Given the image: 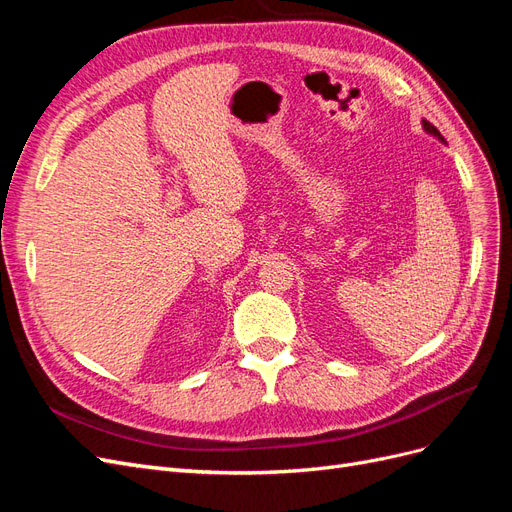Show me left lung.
I'll list each match as a JSON object with an SVG mask.
<instances>
[{"instance_id":"8db88e82","label":"left lung","mask_w":512,"mask_h":512,"mask_svg":"<svg viewBox=\"0 0 512 512\" xmlns=\"http://www.w3.org/2000/svg\"><path fill=\"white\" fill-rule=\"evenodd\" d=\"M423 129H425V131H427V134H430V136L438 138V140H440L442 144H447V140H444V138H442V134H440V131H438V129H436V127H434V125H432L430 121H425V119H423Z\"/></svg>"}]
</instances>
